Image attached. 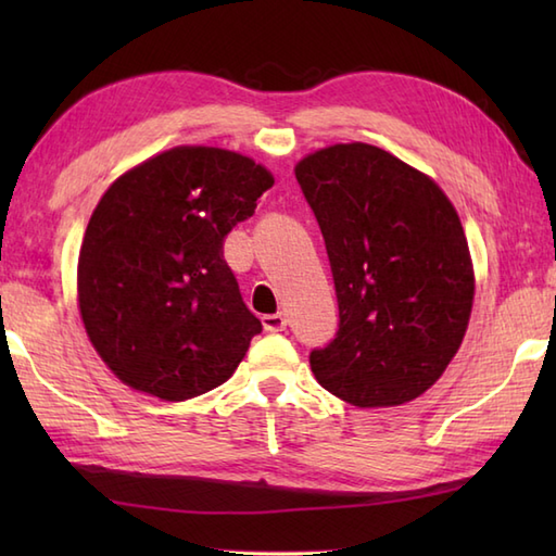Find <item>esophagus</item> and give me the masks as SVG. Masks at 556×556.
<instances>
[{
	"label": "esophagus",
	"instance_id": "34e87169",
	"mask_svg": "<svg viewBox=\"0 0 556 556\" xmlns=\"http://www.w3.org/2000/svg\"><path fill=\"white\" fill-rule=\"evenodd\" d=\"M263 327L267 329V332H285V329H287V317L281 315V313L263 315Z\"/></svg>",
	"mask_w": 556,
	"mask_h": 556
}]
</instances>
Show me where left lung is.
<instances>
[{"mask_svg":"<svg viewBox=\"0 0 556 556\" xmlns=\"http://www.w3.org/2000/svg\"><path fill=\"white\" fill-rule=\"evenodd\" d=\"M332 265L339 332L311 353L315 380L358 408L418 399L466 337L476 271L458 212L428 174L368 143L296 164Z\"/></svg>","mask_w":556,"mask_h":556,"instance_id":"1","label":"left lung"}]
</instances>
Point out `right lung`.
<instances>
[{"mask_svg": "<svg viewBox=\"0 0 556 556\" xmlns=\"http://www.w3.org/2000/svg\"><path fill=\"white\" fill-rule=\"evenodd\" d=\"M275 184L241 152L179 146L136 164L92 210L78 253V311L119 380L186 401L227 382L263 329L222 243Z\"/></svg>", "mask_w": 556, "mask_h": 556, "instance_id": "right-lung-1", "label": "right lung"}]
</instances>
